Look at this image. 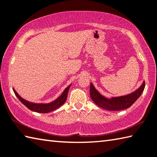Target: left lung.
Masks as SVG:
<instances>
[{"label":"left lung","mask_w":157,"mask_h":157,"mask_svg":"<svg viewBox=\"0 0 157 157\" xmlns=\"http://www.w3.org/2000/svg\"><path fill=\"white\" fill-rule=\"evenodd\" d=\"M144 88L145 82L144 81L141 86L132 93L124 96L107 98L99 93V91L96 90L95 86H93V84L90 83V96L94 103L105 110L110 111L121 110L126 109L132 106L136 99L141 96Z\"/></svg>","instance_id":"obj_1"}]
</instances>
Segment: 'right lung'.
<instances>
[{"label": "right lung", "instance_id": "add662e5", "mask_svg": "<svg viewBox=\"0 0 157 157\" xmlns=\"http://www.w3.org/2000/svg\"><path fill=\"white\" fill-rule=\"evenodd\" d=\"M70 84L69 86H68L64 92L62 93V95L59 97V98H57L55 100L50 102V103L44 104V103H33V102H31L29 101L25 100V99L21 98V96L18 95V93L16 92V90L13 88V90L14 93H15L16 96L18 98V99L21 101L22 104H23L27 108H29V110L33 111V112L36 113H48L51 111L56 110L57 108L60 107L64 104V102L66 101L67 99V95L68 92H69V90L71 87Z\"/></svg>", "mask_w": 157, "mask_h": 157}]
</instances>
